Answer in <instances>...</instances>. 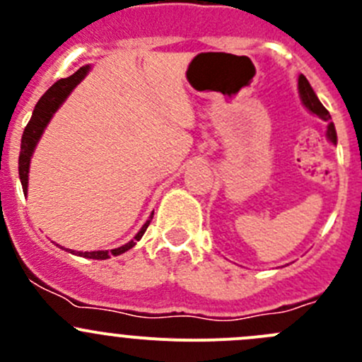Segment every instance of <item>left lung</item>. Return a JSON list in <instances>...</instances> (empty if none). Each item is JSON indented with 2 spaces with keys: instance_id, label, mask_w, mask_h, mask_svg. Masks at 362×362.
<instances>
[{
  "instance_id": "8db88e82",
  "label": "left lung",
  "mask_w": 362,
  "mask_h": 362,
  "mask_svg": "<svg viewBox=\"0 0 362 362\" xmlns=\"http://www.w3.org/2000/svg\"><path fill=\"white\" fill-rule=\"evenodd\" d=\"M298 90H299V98H301L303 105H305V107L308 108V110L312 112L313 115L320 117L322 120L329 122V120H331L329 112H327L326 108H324V105L320 103L319 98H317V94L313 93L312 86H310V82L306 80L305 75H299ZM327 138H329L333 144H337V131H334V124L333 122H329V126H327Z\"/></svg>"
}]
</instances>
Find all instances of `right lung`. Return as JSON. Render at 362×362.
I'll use <instances>...</instances> for the list:
<instances>
[{
	"label": "right lung",
	"mask_w": 362,
	"mask_h": 362,
	"mask_svg": "<svg viewBox=\"0 0 362 362\" xmlns=\"http://www.w3.org/2000/svg\"><path fill=\"white\" fill-rule=\"evenodd\" d=\"M89 71V66H82L80 69H76L71 76L68 78H61L40 98V101L36 103L35 110H33L31 119H29L28 126H25L24 133H23V141H21V156H19V177H21V184H23V191L24 194L28 192V173H29V163H31V156L35 152L36 144L38 140L42 138L43 131H45L47 124L50 122L54 113L57 112V108L63 105V101L66 100L73 89L78 86L80 82L83 80V76L87 75ZM152 217H154V211H152L151 218L141 226L140 231L136 233L133 240L126 245L119 247V249H113V250H94V252H75V250H68L71 254L80 255V257H87V259H108L110 255H120L124 254L126 250L133 249L136 245V242H140V238L144 236V233L147 231L148 224H151Z\"/></svg>",
	"instance_id": "add662e5"
}]
</instances>
